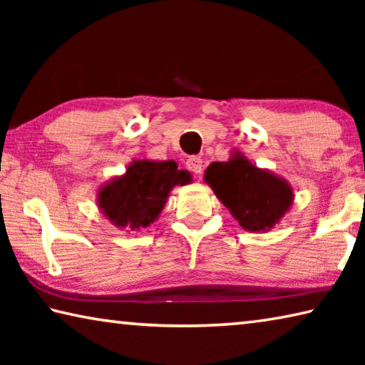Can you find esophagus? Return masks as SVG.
Wrapping results in <instances>:
<instances>
[{
	"label": "esophagus",
	"instance_id": "34e87169",
	"mask_svg": "<svg viewBox=\"0 0 365 365\" xmlns=\"http://www.w3.org/2000/svg\"><path fill=\"white\" fill-rule=\"evenodd\" d=\"M187 168L193 172V174H201L202 172V159L197 156H191L187 159Z\"/></svg>",
	"mask_w": 365,
	"mask_h": 365
}]
</instances>
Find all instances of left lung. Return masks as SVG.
Returning a JSON list of instances; mask_svg holds the SVG:
<instances>
[{
	"label": "left lung",
	"instance_id": "obj_1",
	"mask_svg": "<svg viewBox=\"0 0 365 365\" xmlns=\"http://www.w3.org/2000/svg\"><path fill=\"white\" fill-rule=\"evenodd\" d=\"M205 182L246 232L272 230L293 206L292 185L240 151L225 163L209 164Z\"/></svg>",
	"mask_w": 365,
	"mask_h": 365
}]
</instances>
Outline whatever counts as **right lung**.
Listing matches in <instances>:
<instances>
[{"mask_svg": "<svg viewBox=\"0 0 365 365\" xmlns=\"http://www.w3.org/2000/svg\"><path fill=\"white\" fill-rule=\"evenodd\" d=\"M187 183H191V174L178 170L175 160L137 159L125 174L98 190L96 202L110 224L138 232L159 219L170 191Z\"/></svg>", "mask_w": 365, "mask_h": 365, "instance_id": "obj_1", "label": "right lung"}]
</instances>
